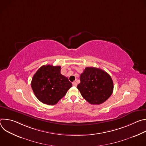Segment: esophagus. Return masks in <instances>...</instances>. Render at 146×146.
I'll use <instances>...</instances> for the list:
<instances>
[{"label":"esophagus","instance_id":"obj_1","mask_svg":"<svg viewBox=\"0 0 146 146\" xmlns=\"http://www.w3.org/2000/svg\"><path fill=\"white\" fill-rule=\"evenodd\" d=\"M72 84H73V86H74V87H77V83L76 82H73V83H72Z\"/></svg>","mask_w":146,"mask_h":146}]
</instances>
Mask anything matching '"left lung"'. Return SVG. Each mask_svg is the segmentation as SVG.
I'll list each match as a JSON object with an SVG mask.
<instances>
[{"label": "left lung", "mask_w": 146, "mask_h": 146, "mask_svg": "<svg viewBox=\"0 0 146 146\" xmlns=\"http://www.w3.org/2000/svg\"><path fill=\"white\" fill-rule=\"evenodd\" d=\"M77 88L82 96L92 105H100L107 100L113 91L111 76L99 68L87 67L80 75Z\"/></svg>", "instance_id": "obj_1"}]
</instances>
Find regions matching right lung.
Segmentation results:
<instances>
[{
    "label": "right lung",
    "instance_id": "add662e5",
    "mask_svg": "<svg viewBox=\"0 0 146 146\" xmlns=\"http://www.w3.org/2000/svg\"><path fill=\"white\" fill-rule=\"evenodd\" d=\"M60 66L43 65L34 74L31 87L36 98L48 105H54L63 98L72 84L60 74Z\"/></svg>",
    "mask_w": 146,
    "mask_h": 146
}]
</instances>
